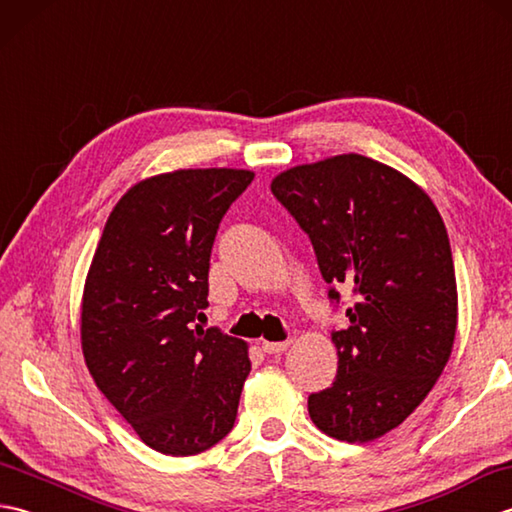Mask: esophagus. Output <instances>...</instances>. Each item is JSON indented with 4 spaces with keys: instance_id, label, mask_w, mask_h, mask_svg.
I'll return each instance as SVG.
<instances>
[{
    "instance_id": "34e87169",
    "label": "esophagus",
    "mask_w": 512,
    "mask_h": 512,
    "mask_svg": "<svg viewBox=\"0 0 512 512\" xmlns=\"http://www.w3.org/2000/svg\"><path fill=\"white\" fill-rule=\"evenodd\" d=\"M290 347V341H277V343H273V341H264L262 343V350L266 352V354H284L286 350Z\"/></svg>"
}]
</instances>
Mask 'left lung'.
I'll use <instances>...</instances> for the list:
<instances>
[{
  "label": "left lung",
  "mask_w": 512,
  "mask_h": 512,
  "mask_svg": "<svg viewBox=\"0 0 512 512\" xmlns=\"http://www.w3.org/2000/svg\"><path fill=\"white\" fill-rule=\"evenodd\" d=\"M310 237L328 297L352 288L350 325L334 330V383L308 396L330 438L369 442L405 420L451 356L458 290L447 228L418 184L343 154L288 169L270 184Z\"/></svg>",
  "instance_id": "1"
}]
</instances>
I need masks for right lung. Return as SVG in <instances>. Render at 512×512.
I'll return each mask as SVG.
<instances>
[{"mask_svg": "<svg viewBox=\"0 0 512 512\" xmlns=\"http://www.w3.org/2000/svg\"><path fill=\"white\" fill-rule=\"evenodd\" d=\"M253 178L180 169L138 182L107 217L85 281L81 343L94 383L147 447L173 458L211 449L237 418L246 343L193 323L209 308L217 228Z\"/></svg>", "mask_w": 512, "mask_h": 512, "instance_id": "right-lung-1", "label": "right lung"}]
</instances>
